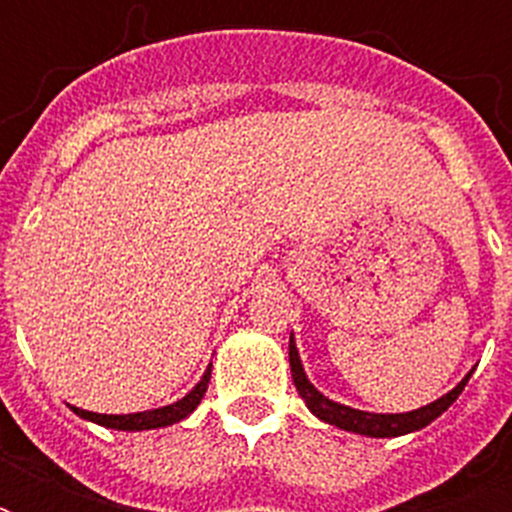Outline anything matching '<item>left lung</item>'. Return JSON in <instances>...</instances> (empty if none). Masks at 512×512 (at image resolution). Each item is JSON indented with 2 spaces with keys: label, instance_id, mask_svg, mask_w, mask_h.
I'll list each match as a JSON object with an SVG mask.
<instances>
[{
  "label": "left lung",
  "instance_id": "left-lung-1",
  "mask_svg": "<svg viewBox=\"0 0 512 512\" xmlns=\"http://www.w3.org/2000/svg\"><path fill=\"white\" fill-rule=\"evenodd\" d=\"M289 366H292V380H295L297 393L303 396V401L308 404L319 420L329 422V425H337L342 430H350V433H361V436H372V438H393V436H404V433H412V430H420L425 425L436 420L438 414L446 412L449 406L454 404V398L460 396L465 382L470 380V374L465 380L457 385L454 390H449L446 396H441L433 404L422 406V409H414V412L406 414H369V412H358V409H350V406L335 404L313 388L308 377L303 372V364H300V356H297L295 340L289 337Z\"/></svg>",
  "mask_w": 512,
  "mask_h": 512
}]
</instances>
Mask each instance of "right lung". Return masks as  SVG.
I'll return each mask as SVG.
<instances>
[{
    "label": "right lung",
    "mask_w": 512,
    "mask_h": 512,
    "mask_svg": "<svg viewBox=\"0 0 512 512\" xmlns=\"http://www.w3.org/2000/svg\"><path fill=\"white\" fill-rule=\"evenodd\" d=\"M209 385V369L204 372L201 382L196 388L188 393L185 398L175 401L170 406H162V409H151V412H138V414H95V412H84V409H76L74 412L84 420H92L103 425V428H114V430H151V428H164V425H172V422H180L183 417L199 406V401L204 398Z\"/></svg>",
    "instance_id": "obj_1"
}]
</instances>
